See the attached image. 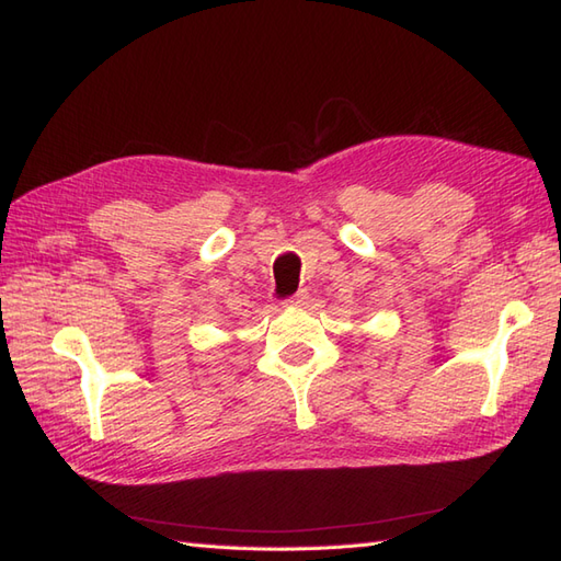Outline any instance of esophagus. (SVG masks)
<instances>
[{"label": "esophagus", "mask_w": 561, "mask_h": 561, "mask_svg": "<svg viewBox=\"0 0 561 561\" xmlns=\"http://www.w3.org/2000/svg\"><path fill=\"white\" fill-rule=\"evenodd\" d=\"M308 301V291L304 289V291H299V294H296L294 296V299H289L287 304H291V306H301V304H306Z\"/></svg>", "instance_id": "esophagus-1"}]
</instances>
